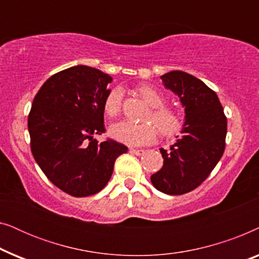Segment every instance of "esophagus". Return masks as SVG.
Instances as JSON below:
<instances>
[{
    "label": "esophagus",
    "mask_w": 259,
    "mask_h": 259,
    "mask_svg": "<svg viewBox=\"0 0 259 259\" xmlns=\"http://www.w3.org/2000/svg\"><path fill=\"white\" fill-rule=\"evenodd\" d=\"M130 152H131V153L136 154V155H143L145 153L144 150H138V148H131Z\"/></svg>",
    "instance_id": "obj_1"
}]
</instances>
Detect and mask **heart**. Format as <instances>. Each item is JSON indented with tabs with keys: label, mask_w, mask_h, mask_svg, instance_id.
<instances>
[{
	"label": "heart",
	"mask_w": 259,
	"mask_h": 259,
	"mask_svg": "<svg viewBox=\"0 0 259 259\" xmlns=\"http://www.w3.org/2000/svg\"><path fill=\"white\" fill-rule=\"evenodd\" d=\"M138 95L150 106L144 122L120 121L111 126L109 134L113 139L128 146H143L151 144L158 136L172 138L182 130L183 114L178 108L164 105L165 97L157 88L150 84H140L136 88ZM122 107L121 88L114 87L108 91L104 99V112L109 118L119 115Z\"/></svg>",
	"instance_id": "1"
}]
</instances>
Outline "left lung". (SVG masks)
I'll use <instances>...</instances> for the list:
<instances>
[{
	"mask_svg": "<svg viewBox=\"0 0 259 259\" xmlns=\"http://www.w3.org/2000/svg\"><path fill=\"white\" fill-rule=\"evenodd\" d=\"M161 80L179 97L186 120L177 143L160 148L164 165L151 182L160 192L179 196L197 189L221 160L228 121L215 92L196 76L172 70Z\"/></svg>",
	"mask_w": 259,
	"mask_h": 259,
	"instance_id": "left-lung-1",
	"label": "left lung"
}]
</instances>
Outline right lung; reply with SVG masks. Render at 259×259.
Listing matches in <instances>:
<instances>
[{
	"label": "right lung",
	"mask_w": 259,
	"mask_h": 259,
	"mask_svg": "<svg viewBox=\"0 0 259 259\" xmlns=\"http://www.w3.org/2000/svg\"><path fill=\"white\" fill-rule=\"evenodd\" d=\"M112 81L108 74L88 66H74L54 74L35 95L28 115L30 150L46 177L63 192L88 197L111 179L125 145L105 133L104 99Z\"/></svg>",
	"instance_id": "1"
}]
</instances>
